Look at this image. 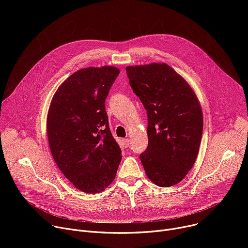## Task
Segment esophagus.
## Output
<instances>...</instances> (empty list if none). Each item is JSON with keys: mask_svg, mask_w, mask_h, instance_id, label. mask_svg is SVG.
I'll list each match as a JSON object with an SVG mask.
<instances>
[{"mask_svg": "<svg viewBox=\"0 0 248 248\" xmlns=\"http://www.w3.org/2000/svg\"><path fill=\"white\" fill-rule=\"evenodd\" d=\"M123 145H124V147H125V148H127L128 146H129V140L127 139V138H124V139H123Z\"/></svg>", "mask_w": 248, "mask_h": 248, "instance_id": "esophagus-1", "label": "esophagus"}]
</instances>
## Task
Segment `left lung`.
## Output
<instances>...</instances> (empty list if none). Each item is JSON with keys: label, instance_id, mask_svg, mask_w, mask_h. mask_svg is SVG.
<instances>
[{"label": "left lung", "instance_id": "1", "mask_svg": "<svg viewBox=\"0 0 248 248\" xmlns=\"http://www.w3.org/2000/svg\"><path fill=\"white\" fill-rule=\"evenodd\" d=\"M133 93L148 118V146L139 158L149 180L169 187L194 165L203 132V115L189 84L167 63L127 66Z\"/></svg>", "mask_w": 248, "mask_h": 248}]
</instances>
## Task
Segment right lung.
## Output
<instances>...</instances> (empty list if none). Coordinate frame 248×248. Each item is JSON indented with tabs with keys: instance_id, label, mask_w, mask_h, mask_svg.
<instances>
[{
	"instance_id": "right-lung-1",
	"label": "right lung",
	"mask_w": 248,
	"mask_h": 248,
	"mask_svg": "<svg viewBox=\"0 0 248 248\" xmlns=\"http://www.w3.org/2000/svg\"><path fill=\"white\" fill-rule=\"evenodd\" d=\"M120 74L115 66L86 67L56 91L47 117L52 156L79 190L98 193L114 181L122 150L114 139L105 101Z\"/></svg>"
}]
</instances>
